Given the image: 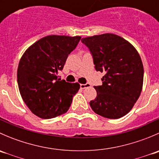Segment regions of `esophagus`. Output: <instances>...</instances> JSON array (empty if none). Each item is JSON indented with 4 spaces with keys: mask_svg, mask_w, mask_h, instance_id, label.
<instances>
[{
    "mask_svg": "<svg viewBox=\"0 0 159 159\" xmlns=\"http://www.w3.org/2000/svg\"><path fill=\"white\" fill-rule=\"evenodd\" d=\"M80 87H81V89H86V88L91 87V84H81V85H80Z\"/></svg>",
    "mask_w": 159,
    "mask_h": 159,
    "instance_id": "34e87169",
    "label": "esophagus"
}]
</instances>
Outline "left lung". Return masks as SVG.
Segmentation results:
<instances>
[{
    "instance_id": "1",
    "label": "left lung",
    "mask_w": 159,
    "mask_h": 159,
    "mask_svg": "<svg viewBox=\"0 0 159 159\" xmlns=\"http://www.w3.org/2000/svg\"><path fill=\"white\" fill-rule=\"evenodd\" d=\"M91 51L97 71L104 73L102 84L94 86L97 96L90 102L96 114L111 119L125 116L139 99L143 86L144 68L135 48L114 34L83 38Z\"/></svg>"
}]
</instances>
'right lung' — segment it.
I'll use <instances>...</instances> for the list:
<instances>
[{
    "label": "right lung",
    "instance_id": "right-lung-1",
    "mask_svg": "<svg viewBox=\"0 0 159 159\" xmlns=\"http://www.w3.org/2000/svg\"><path fill=\"white\" fill-rule=\"evenodd\" d=\"M81 38L48 35L31 44L22 55L17 74L19 91L28 108L39 118H56L69 109L80 84L57 78V72L63 69Z\"/></svg>",
    "mask_w": 159,
    "mask_h": 159
}]
</instances>
